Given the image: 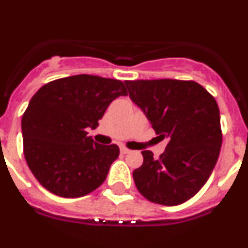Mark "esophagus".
<instances>
[{
  "mask_svg": "<svg viewBox=\"0 0 248 248\" xmlns=\"http://www.w3.org/2000/svg\"><path fill=\"white\" fill-rule=\"evenodd\" d=\"M120 152H121V154H128L131 150H129L128 148H126V147H121V148H120Z\"/></svg>",
  "mask_w": 248,
  "mask_h": 248,
  "instance_id": "1",
  "label": "esophagus"
}]
</instances>
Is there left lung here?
Returning a JSON list of instances; mask_svg holds the SVG:
<instances>
[{
    "label": "left lung",
    "mask_w": 248,
    "mask_h": 248,
    "mask_svg": "<svg viewBox=\"0 0 248 248\" xmlns=\"http://www.w3.org/2000/svg\"><path fill=\"white\" fill-rule=\"evenodd\" d=\"M129 98L142 108L165 152L158 159L143 150L133 171L138 191L148 201L177 205L197 193L218 161L223 133L214 96L193 80H124Z\"/></svg>",
    "instance_id": "8db88e82"
}]
</instances>
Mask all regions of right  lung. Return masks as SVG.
Returning <instances> with one entry per match:
<instances>
[{
	"label": "right lung",
	"instance_id": "right-lung-1",
	"mask_svg": "<svg viewBox=\"0 0 248 248\" xmlns=\"http://www.w3.org/2000/svg\"><path fill=\"white\" fill-rule=\"evenodd\" d=\"M127 95L121 80L78 75L43 85L22 117L24 156L35 179L51 193L83 197L98 188L119 158L116 144L88 136L111 101Z\"/></svg>",
	"mask_w": 248,
	"mask_h": 248
}]
</instances>
